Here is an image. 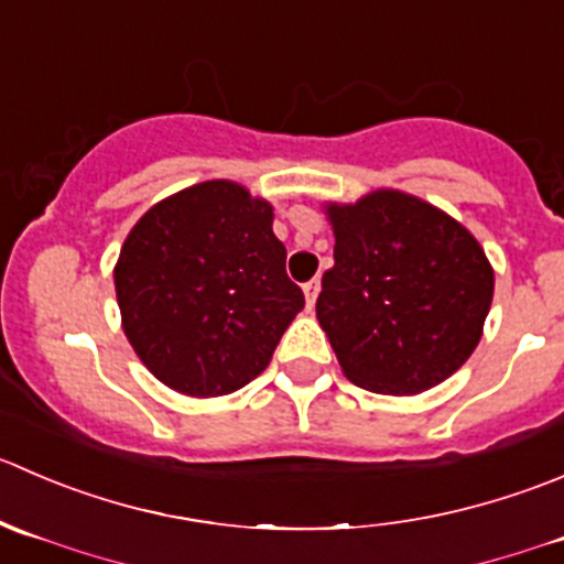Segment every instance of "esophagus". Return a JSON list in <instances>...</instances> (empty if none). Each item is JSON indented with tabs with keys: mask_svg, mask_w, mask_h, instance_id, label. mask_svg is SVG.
I'll use <instances>...</instances> for the list:
<instances>
[{
	"mask_svg": "<svg viewBox=\"0 0 564 564\" xmlns=\"http://www.w3.org/2000/svg\"><path fill=\"white\" fill-rule=\"evenodd\" d=\"M317 290H321V280H310L304 284V295H306V306H315V299H317Z\"/></svg>",
	"mask_w": 564,
	"mask_h": 564,
	"instance_id": "esophagus-1",
	"label": "esophagus"
}]
</instances>
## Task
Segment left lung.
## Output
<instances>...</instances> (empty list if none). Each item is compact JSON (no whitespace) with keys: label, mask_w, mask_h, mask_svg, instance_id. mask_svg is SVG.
I'll use <instances>...</instances> for the list:
<instances>
[{"label":"left lung","mask_w":564,"mask_h":564,"mask_svg":"<svg viewBox=\"0 0 564 564\" xmlns=\"http://www.w3.org/2000/svg\"><path fill=\"white\" fill-rule=\"evenodd\" d=\"M328 216L334 265L315 312L348 381L416 394L453 376L494 299V271L471 232L400 192L332 205Z\"/></svg>","instance_id":"1"}]
</instances>
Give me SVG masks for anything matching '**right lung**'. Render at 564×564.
<instances>
[{
	"label": "right lung",
	"instance_id": "obj_1",
	"mask_svg": "<svg viewBox=\"0 0 564 564\" xmlns=\"http://www.w3.org/2000/svg\"><path fill=\"white\" fill-rule=\"evenodd\" d=\"M271 205L208 181L150 208L115 269L128 343L166 387L216 398L269 367L304 293L284 271Z\"/></svg>",
	"mask_w": 564,
	"mask_h": 564
}]
</instances>
